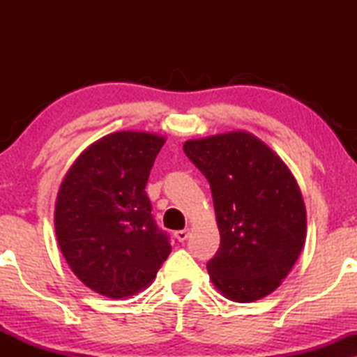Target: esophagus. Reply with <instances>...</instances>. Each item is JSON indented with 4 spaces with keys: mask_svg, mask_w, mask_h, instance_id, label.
<instances>
[{
    "mask_svg": "<svg viewBox=\"0 0 357 357\" xmlns=\"http://www.w3.org/2000/svg\"><path fill=\"white\" fill-rule=\"evenodd\" d=\"M175 238H177L178 242H185L188 238V231H177L175 232Z\"/></svg>",
    "mask_w": 357,
    "mask_h": 357,
    "instance_id": "esophagus-1",
    "label": "esophagus"
}]
</instances>
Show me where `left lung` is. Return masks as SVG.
I'll return each mask as SVG.
<instances>
[{
    "mask_svg": "<svg viewBox=\"0 0 357 357\" xmlns=\"http://www.w3.org/2000/svg\"><path fill=\"white\" fill-rule=\"evenodd\" d=\"M183 151L208 178L221 234L209 280L242 304L271 294L305 243L307 213L294 175L243 130L185 141Z\"/></svg>",
    "mask_w": 357,
    "mask_h": 357,
    "instance_id": "8db88e82",
    "label": "left lung"
}]
</instances>
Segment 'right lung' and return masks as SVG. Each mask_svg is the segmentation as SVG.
<instances>
[{"instance_id":"add662e5","label":"right lung","mask_w":357,"mask_h":357,"mask_svg":"<svg viewBox=\"0 0 357 357\" xmlns=\"http://www.w3.org/2000/svg\"><path fill=\"white\" fill-rule=\"evenodd\" d=\"M164 143V136L146 131L107 135L82 151L60 185L58 245L71 271L97 294H138L172 250L144 192Z\"/></svg>"}]
</instances>
